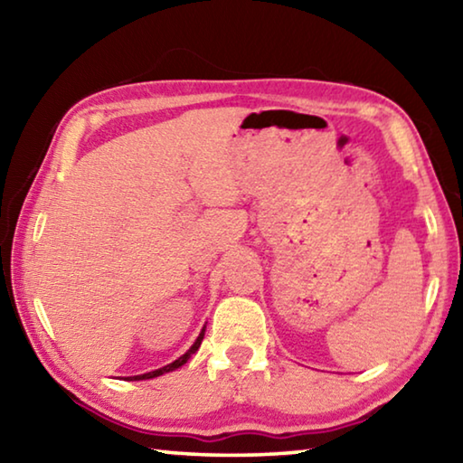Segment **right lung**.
Here are the masks:
<instances>
[{
    "label": "right lung",
    "mask_w": 463,
    "mask_h": 463,
    "mask_svg": "<svg viewBox=\"0 0 463 463\" xmlns=\"http://www.w3.org/2000/svg\"><path fill=\"white\" fill-rule=\"evenodd\" d=\"M203 331H206V328H202V333H200V336L198 339H195V343L192 345L190 349L185 351V354L179 357V359H175L174 364H169V365H165V367H161V370H155V372H148V373H140V375H132V378H128V380H151V378H156V375H163V373H167V372H174V370H177V367H182L187 359H190L195 351L200 349V345H202V339H203Z\"/></svg>",
    "instance_id": "1"
}]
</instances>
